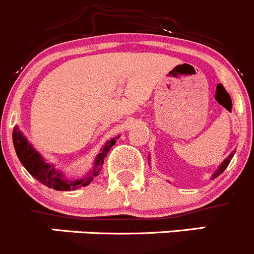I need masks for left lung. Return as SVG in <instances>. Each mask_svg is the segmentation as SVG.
<instances>
[{
    "label": "left lung",
    "mask_w": 254,
    "mask_h": 254,
    "mask_svg": "<svg viewBox=\"0 0 254 254\" xmlns=\"http://www.w3.org/2000/svg\"><path fill=\"white\" fill-rule=\"evenodd\" d=\"M234 153H236V150H233L232 151L231 154H229L228 156H227L226 159L223 160V162L220 163V165L219 167H218V169L215 170L214 173H213L212 174V177H210V179H214V178H217V177H219L220 174H222V173L224 172V170H226V168L228 167V164L229 163H231V160H232V158H233V155H234Z\"/></svg>",
    "instance_id": "obj_1"
}]
</instances>
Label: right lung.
<instances>
[{"mask_svg": "<svg viewBox=\"0 0 254 254\" xmlns=\"http://www.w3.org/2000/svg\"><path fill=\"white\" fill-rule=\"evenodd\" d=\"M12 139L16 154H17L21 164L26 168V170H27L36 181H39L40 183L44 184V186L55 189V190L65 191L75 190V189H79L81 188V187H86L91 183L94 177L99 175V173H100L106 154L109 153L111 146L115 145L116 139H119V135L106 141L105 145L101 148L100 153H99L98 155H96V158H95L92 170H90L85 177L80 178V179H67V178H65V174H64L61 170L55 168L54 164H50L44 156L32 146V144H30V141L26 139V136L22 134V131L18 129L17 125L13 127Z\"/></svg>", "mask_w": 254, "mask_h": 254, "instance_id": "1", "label": "right lung"}]
</instances>
